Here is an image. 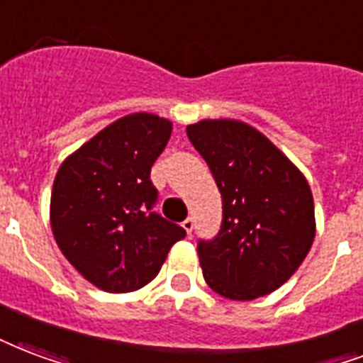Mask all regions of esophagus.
<instances>
[{
	"instance_id": "1",
	"label": "esophagus",
	"mask_w": 363,
	"mask_h": 363,
	"mask_svg": "<svg viewBox=\"0 0 363 363\" xmlns=\"http://www.w3.org/2000/svg\"><path fill=\"white\" fill-rule=\"evenodd\" d=\"M182 228H184L188 236H190V234H192V230H194V218L192 217L184 218V220H182Z\"/></svg>"
}]
</instances>
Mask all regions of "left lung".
<instances>
[{
	"label": "left lung",
	"instance_id": "8db88e82",
	"mask_svg": "<svg viewBox=\"0 0 363 363\" xmlns=\"http://www.w3.org/2000/svg\"><path fill=\"white\" fill-rule=\"evenodd\" d=\"M186 133L223 196L220 232L198 245L207 286L230 301L276 291L297 272L316 236L306 177L245 121L200 120Z\"/></svg>",
	"mask_w": 363,
	"mask_h": 363
}]
</instances>
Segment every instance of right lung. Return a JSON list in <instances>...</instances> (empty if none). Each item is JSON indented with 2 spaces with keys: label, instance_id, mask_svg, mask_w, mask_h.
Segmentation results:
<instances>
[{
  "label": "right lung",
  "instance_id": "1",
  "mask_svg": "<svg viewBox=\"0 0 363 363\" xmlns=\"http://www.w3.org/2000/svg\"><path fill=\"white\" fill-rule=\"evenodd\" d=\"M173 131L167 118L133 112L112 121L60 163L49 220L66 261L108 293L150 284L182 226L150 213V169Z\"/></svg>",
  "mask_w": 363,
  "mask_h": 363
}]
</instances>
